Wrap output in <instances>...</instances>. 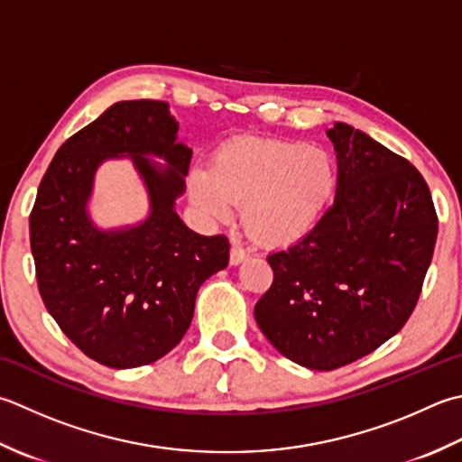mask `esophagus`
Instances as JSON below:
<instances>
[{
	"mask_svg": "<svg viewBox=\"0 0 462 462\" xmlns=\"http://www.w3.org/2000/svg\"><path fill=\"white\" fill-rule=\"evenodd\" d=\"M248 258V252L244 250V248H240V246H236V244H234V246L230 248V264L232 266H238V264H242L244 260Z\"/></svg>",
	"mask_w": 462,
	"mask_h": 462,
	"instance_id": "1",
	"label": "esophagus"
}]
</instances>
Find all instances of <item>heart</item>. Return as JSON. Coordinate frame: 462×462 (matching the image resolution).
<instances>
[{
	"label": "heart",
	"instance_id": "obj_1",
	"mask_svg": "<svg viewBox=\"0 0 462 462\" xmlns=\"http://www.w3.org/2000/svg\"><path fill=\"white\" fill-rule=\"evenodd\" d=\"M328 150L284 140H238L216 152L210 171H196L189 194L208 220H226L240 204L244 228L268 246L304 238L337 192Z\"/></svg>",
	"mask_w": 462,
	"mask_h": 462
}]
</instances>
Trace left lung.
<instances>
[{
  "label": "left lung",
  "mask_w": 462,
  "mask_h": 462,
  "mask_svg": "<svg viewBox=\"0 0 462 462\" xmlns=\"http://www.w3.org/2000/svg\"><path fill=\"white\" fill-rule=\"evenodd\" d=\"M327 134L338 160L334 204L268 256L274 280L254 306L273 346L310 370L355 363L404 327L439 232L430 189L409 160L348 124Z\"/></svg>",
  "instance_id": "obj_1"
}]
</instances>
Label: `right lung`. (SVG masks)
I'll return each mask as SVG.
<instances>
[{"label": "right lung", "mask_w": 462, "mask_h": 462, "mask_svg": "<svg viewBox=\"0 0 462 462\" xmlns=\"http://www.w3.org/2000/svg\"><path fill=\"white\" fill-rule=\"evenodd\" d=\"M176 134L166 102H117L61 143L35 196L30 242L42 300L104 366L135 368L168 355L192 322L198 288L228 266V238L200 236L174 210L192 160ZM120 155L144 178L151 214L128 229L99 231L85 210L93 174Z\"/></svg>", "instance_id": "1"}]
</instances>
